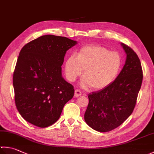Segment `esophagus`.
<instances>
[{
    "label": "esophagus",
    "mask_w": 154,
    "mask_h": 154,
    "mask_svg": "<svg viewBox=\"0 0 154 154\" xmlns=\"http://www.w3.org/2000/svg\"><path fill=\"white\" fill-rule=\"evenodd\" d=\"M80 95H82V92H81L79 90H76L74 92V97H80Z\"/></svg>",
    "instance_id": "34e87169"
}]
</instances>
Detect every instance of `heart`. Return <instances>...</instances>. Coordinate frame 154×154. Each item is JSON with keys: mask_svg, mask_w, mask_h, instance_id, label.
<instances>
[{"mask_svg": "<svg viewBox=\"0 0 154 154\" xmlns=\"http://www.w3.org/2000/svg\"><path fill=\"white\" fill-rule=\"evenodd\" d=\"M122 59L117 52L111 51L97 45H87L80 49L77 54L70 55L65 62L66 78L74 82L84 71L82 86L92 87L96 91L109 86L119 74Z\"/></svg>", "mask_w": 154, "mask_h": 154, "instance_id": "obj_1", "label": "heart"}]
</instances>
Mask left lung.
<instances>
[{
    "label": "left lung",
    "mask_w": 154,
    "mask_h": 154,
    "mask_svg": "<svg viewBox=\"0 0 154 154\" xmlns=\"http://www.w3.org/2000/svg\"><path fill=\"white\" fill-rule=\"evenodd\" d=\"M121 45L127 54L122 70L109 86L88 94L85 120L99 132L117 128L131 115L141 86L140 60L131 48L124 43Z\"/></svg>",
    "instance_id": "left-lung-1"
}]
</instances>
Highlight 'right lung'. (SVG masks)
Instances as JSON below:
<instances>
[{
    "instance_id": "add662e5",
    "label": "right lung",
    "mask_w": 154,
    "mask_h": 154,
    "mask_svg": "<svg viewBox=\"0 0 154 154\" xmlns=\"http://www.w3.org/2000/svg\"><path fill=\"white\" fill-rule=\"evenodd\" d=\"M77 44L66 37L45 35L23 46L13 74L14 100L25 121L46 127L58 120L74 86L62 75L66 51Z\"/></svg>"
}]
</instances>
